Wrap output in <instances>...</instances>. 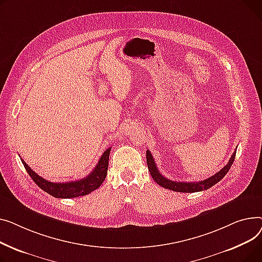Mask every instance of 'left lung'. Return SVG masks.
Returning a JSON list of instances; mask_svg holds the SVG:
<instances>
[{
  "label": "left lung",
  "instance_id": "8db88e82",
  "mask_svg": "<svg viewBox=\"0 0 262 262\" xmlns=\"http://www.w3.org/2000/svg\"><path fill=\"white\" fill-rule=\"evenodd\" d=\"M235 157H236V151L233 153V156L230 157L228 163L221 169L220 171H218L216 174L211 176L206 180L200 181V182H174L163 177L160 173V170L156 165L155 159H153L151 152L147 150V153H146L147 165H148L149 172L152 179L155 180V182L158 183L160 186L166 189L178 191V192H198V191H202L210 188L211 186L214 185V184H217L219 181H221L225 177V174L228 172V170L235 161Z\"/></svg>",
  "mask_w": 262,
  "mask_h": 262
}]
</instances>
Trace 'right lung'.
<instances>
[{
  "mask_svg": "<svg viewBox=\"0 0 262 262\" xmlns=\"http://www.w3.org/2000/svg\"><path fill=\"white\" fill-rule=\"evenodd\" d=\"M111 147L107 148L99 159L96 167L91 171L89 176L84 179L77 180L74 182H66V183H53L46 181L40 176H38L32 168L21 159L27 173L33 179V181L37 185L44 190L45 192L50 193L51 195L59 199H70L77 198L89 194L90 192L96 190L104 181L107 172V166H109V156H110Z\"/></svg>",
  "mask_w": 262,
  "mask_h": 262,
  "instance_id": "right-lung-1",
  "label": "right lung"
}]
</instances>
